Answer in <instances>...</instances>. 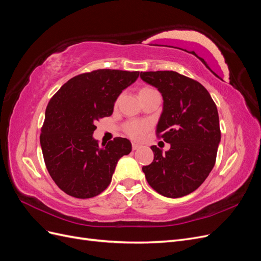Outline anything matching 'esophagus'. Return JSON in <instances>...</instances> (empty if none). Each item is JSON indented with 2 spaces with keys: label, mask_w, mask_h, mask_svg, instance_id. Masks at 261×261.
Wrapping results in <instances>:
<instances>
[{
  "label": "esophagus",
  "mask_w": 261,
  "mask_h": 261,
  "mask_svg": "<svg viewBox=\"0 0 261 261\" xmlns=\"http://www.w3.org/2000/svg\"><path fill=\"white\" fill-rule=\"evenodd\" d=\"M132 148H133V150H137V149L140 148V146L137 145V144H133V145H132Z\"/></svg>",
  "instance_id": "esophagus-1"
}]
</instances>
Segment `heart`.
<instances>
[{"label":"heart","instance_id":"b5f03b06","mask_svg":"<svg viewBox=\"0 0 261 261\" xmlns=\"http://www.w3.org/2000/svg\"><path fill=\"white\" fill-rule=\"evenodd\" d=\"M155 89L151 88V87H143L139 90V96H143V94H146L148 92L154 91ZM149 124L147 122L143 121H128L126 122L123 126L124 133L127 135L129 138L134 140H140L144 137L145 133L149 129Z\"/></svg>","mask_w":261,"mask_h":261}]
</instances>
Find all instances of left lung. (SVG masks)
<instances>
[{"label": "left lung", "mask_w": 261, "mask_h": 261, "mask_svg": "<svg viewBox=\"0 0 261 261\" xmlns=\"http://www.w3.org/2000/svg\"><path fill=\"white\" fill-rule=\"evenodd\" d=\"M140 77L162 94L155 135L171 145L165 153L151 146L153 161L143 167L146 179L162 196H186L215 167L221 139L217 106L200 83L173 70L141 72Z\"/></svg>", "instance_id": "left-lung-1"}]
</instances>
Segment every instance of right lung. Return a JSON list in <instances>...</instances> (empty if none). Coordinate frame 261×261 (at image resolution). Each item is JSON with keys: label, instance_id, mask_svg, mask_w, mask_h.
<instances>
[{"label": "right lung", "instance_id": "obj_1", "mask_svg": "<svg viewBox=\"0 0 261 261\" xmlns=\"http://www.w3.org/2000/svg\"><path fill=\"white\" fill-rule=\"evenodd\" d=\"M139 72L97 69L80 74L50 99L41 127L45 167L54 183L75 198H91L111 183L117 161L132 151L128 139L99 146L92 137L100 118L112 115L114 102Z\"/></svg>", "mask_w": 261, "mask_h": 261}]
</instances>
